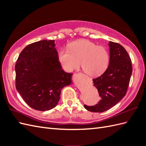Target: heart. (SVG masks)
<instances>
[{
    "instance_id": "obj_1",
    "label": "heart",
    "mask_w": 146,
    "mask_h": 146,
    "mask_svg": "<svg viewBox=\"0 0 146 146\" xmlns=\"http://www.w3.org/2000/svg\"><path fill=\"white\" fill-rule=\"evenodd\" d=\"M68 49L61 48L58 54L60 64L66 72H72L81 65L89 76H98L105 71L110 63L107 48L82 39L70 43Z\"/></svg>"
}]
</instances>
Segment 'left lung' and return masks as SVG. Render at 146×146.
<instances>
[{
    "mask_svg": "<svg viewBox=\"0 0 146 146\" xmlns=\"http://www.w3.org/2000/svg\"><path fill=\"white\" fill-rule=\"evenodd\" d=\"M110 63L105 72L92 80L101 100L94 106L85 105L91 112L102 113L114 107L126 94L132 73L131 61L127 52L118 43L110 41Z\"/></svg>",
    "mask_w": 146,
    "mask_h": 146,
    "instance_id": "1",
    "label": "left lung"
}]
</instances>
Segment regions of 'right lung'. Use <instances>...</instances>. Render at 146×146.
Wrapping results in <instances>:
<instances>
[{
  "mask_svg": "<svg viewBox=\"0 0 146 146\" xmlns=\"http://www.w3.org/2000/svg\"><path fill=\"white\" fill-rule=\"evenodd\" d=\"M55 46L54 40L30 44L21 52L15 66L17 91L38 111L55 107L61 90L72 83V74L62 69Z\"/></svg>",
  "mask_w": 146,
  "mask_h": 146,
  "instance_id": "1",
  "label": "right lung"
}]
</instances>
